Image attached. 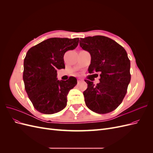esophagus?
I'll list each match as a JSON object with an SVG mask.
<instances>
[{
  "instance_id": "obj_1",
  "label": "esophagus",
  "mask_w": 153,
  "mask_h": 153,
  "mask_svg": "<svg viewBox=\"0 0 153 153\" xmlns=\"http://www.w3.org/2000/svg\"><path fill=\"white\" fill-rule=\"evenodd\" d=\"M77 80H78V82H81L82 80V78H78V79H77Z\"/></svg>"
}]
</instances>
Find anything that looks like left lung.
Instances as JSON below:
<instances>
[{
	"mask_svg": "<svg viewBox=\"0 0 153 153\" xmlns=\"http://www.w3.org/2000/svg\"><path fill=\"white\" fill-rule=\"evenodd\" d=\"M80 46L91 54L89 73L100 74L96 85L85 80L88 84L83 93L85 105L97 114L112 112L122 103L131 80L130 61L126 50L103 36L80 39Z\"/></svg>",
	"mask_w": 153,
	"mask_h": 153,
	"instance_id": "8db88e82",
	"label": "left lung"
}]
</instances>
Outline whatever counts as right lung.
Instances as JSON below:
<instances>
[{
    "instance_id": "1",
    "label": "right lung",
    "mask_w": 153,
    "mask_h": 153,
    "mask_svg": "<svg viewBox=\"0 0 153 153\" xmlns=\"http://www.w3.org/2000/svg\"><path fill=\"white\" fill-rule=\"evenodd\" d=\"M79 38H53L30 48L24 62L25 89L34 107L45 114H53L66 107L69 91L77 84L76 78L59 81L57 70L65 68L64 55L75 49Z\"/></svg>"
}]
</instances>
